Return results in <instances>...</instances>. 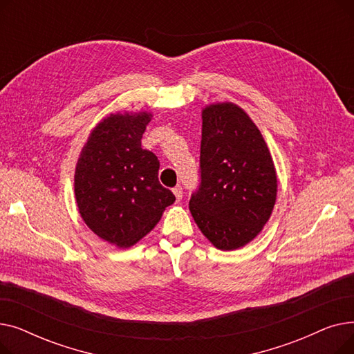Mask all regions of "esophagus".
<instances>
[{
	"mask_svg": "<svg viewBox=\"0 0 354 354\" xmlns=\"http://www.w3.org/2000/svg\"><path fill=\"white\" fill-rule=\"evenodd\" d=\"M172 192H174V195H175L176 201L179 202V201L182 199V188H180V187H176V188H174V189H172Z\"/></svg>",
	"mask_w": 354,
	"mask_h": 354,
	"instance_id": "esophagus-1",
	"label": "esophagus"
}]
</instances>
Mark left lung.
Returning a JSON list of instances; mask_svg holds the SVG:
<instances>
[{
  "label": "left lung",
  "mask_w": 354,
  "mask_h": 354,
  "mask_svg": "<svg viewBox=\"0 0 354 354\" xmlns=\"http://www.w3.org/2000/svg\"><path fill=\"white\" fill-rule=\"evenodd\" d=\"M201 188L189 201L195 224L222 251L250 244L277 201V171L264 136L232 102L202 107Z\"/></svg>",
  "instance_id": "8db88e82"
}]
</instances>
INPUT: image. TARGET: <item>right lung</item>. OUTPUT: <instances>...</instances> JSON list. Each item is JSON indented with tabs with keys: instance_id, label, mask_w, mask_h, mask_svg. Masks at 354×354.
Returning a JSON list of instances; mask_svg holds the SVG:
<instances>
[{
	"instance_id": "obj_1",
	"label": "right lung",
	"mask_w": 354,
	"mask_h": 354,
	"mask_svg": "<svg viewBox=\"0 0 354 354\" xmlns=\"http://www.w3.org/2000/svg\"><path fill=\"white\" fill-rule=\"evenodd\" d=\"M152 111H116L90 132L74 171L84 224L106 243L130 248L151 232L175 195L158 179L159 160L142 147Z\"/></svg>"
}]
</instances>
